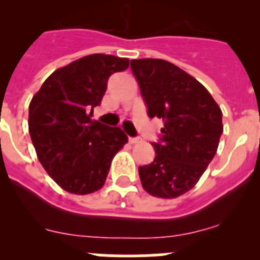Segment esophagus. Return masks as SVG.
I'll list each match as a JSON object with an SVG mask.
<instances>
[{
  "instance_id": "esophagus-1",
  "label": "esophagus",
  "mask_w": 260,
  "mask_h": 260,
  "mask_svg": "<svg viewBox=\"0 0 260 260\" xmlns=\"http://www.w3.org/2000/svg\"><path fill=\"white\" fill-rule=\"evenodd\" d=\"M128 141H129V143H136V142H138V141H140V138H138V137H129V138H128Z\"/></svg>"
}]
</instances>
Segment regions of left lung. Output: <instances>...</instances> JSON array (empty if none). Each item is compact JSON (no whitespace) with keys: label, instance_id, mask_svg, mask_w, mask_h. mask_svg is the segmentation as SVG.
Masks as SVG:
<instances>
[{"label":"left lung","instance_id":"1","mask_svg":"<svg viewBox=\"0 0 260 260\" xmlns=\"http://www.w3.org/2000/svg\"><path fill=\"white\" fill-rule=\"evenodd\" d=\"M149 118L165 120L156 156L138 167L143 188L152 196L175 199L203 176L216 153L222 113L208 89L176 65L161 59L131 61Z\"/></svg>","mask_w":260,"mask_h":260}]
</instances>
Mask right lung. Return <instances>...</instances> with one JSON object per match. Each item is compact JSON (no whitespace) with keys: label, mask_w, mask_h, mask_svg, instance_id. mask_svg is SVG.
I'll list each match as a JSON object with an SVG mask.
<instances>
[{"label":"right lung","mask_w":260,"mask_h":260,"mask_svg":"<svg viewBox=\"0 0 260 260\" xmlns=\"http://www.w3.org/2000/svg\"><path fill=\"white\" fill-rule=\"evenodd\" d=\"M127 57L93 54L55 70L28 107V132L38 158L65 191L86 195L104 185L114 154L128 142L120 128L91 120L112 74Z\"/></svg>","instance_id":"right-lung-1"}]
</instances>
